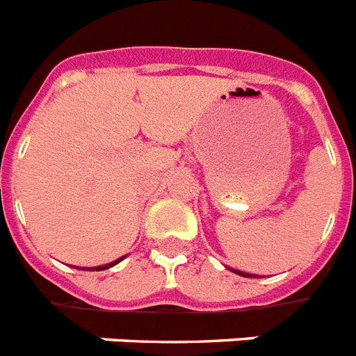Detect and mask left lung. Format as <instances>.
I'll list each match as a JSON object with an SVG mask.
<instances>
[{
    "mask_svg": "<svg viewBox=\"0 0 356 356\" xmlns=\"http://www.w3.org/2000/svg\"><path fill=\"white\" fill-rule=\"evenodd\" d=\"M232 272H236L238 275H243V277H252V273H245V272H238V270H232ZM256 277V275H254Z\"/></svg>",
    "mask_w": 356,
    "mask_h": 356,
    "instance_id": "1",
    "label": "left lung"
}]
</instances>
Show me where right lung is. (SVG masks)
<instances>
[{"instance_id": "add662e5", "label": "right lung", "mask_w": 356, "mask_h": 356, "mask_svg": "<svg viewBox=\"0 0 356 356\" xmlns=\"http://www.w3.org/2000/svg\"><path fill=\"white\" fill-rule=\"evenodd\" d=\"M124 257H120V259H117V261H113V263H109V265H102V266H93V268H90V270H97V272H99V270H106V268H109V266H113V265H117V263H120V261H122Z\"/></svg>"}]
</instances>
